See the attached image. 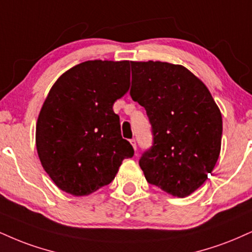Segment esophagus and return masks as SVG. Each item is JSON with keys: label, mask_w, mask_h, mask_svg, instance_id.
Listing matches in <instances>:
<instances>
[{"label": "esophagus", "mask_w": 252, "mask_h": 252, "mask_svg": "<svg viewBox=\"0 0 252 252\" xmlns=\"http://www.w3.org/2000/svg\"><path fill=\"white\" fill-rule=\"evenodd\" d=\"M130 143H131L132 148H134V149L136 150V141H135V139H130Z\"/></svg>", "instance_id": "esophagus-1"}]
</instances>
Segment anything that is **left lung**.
I'll use <instances>...</instances> for the list:
<instances>
[{"mask_svg":"<svg viewBox=\"0 0 252 252\" xmlns=\"http://www.w3.org/2000/svg\"><path fill=\"white\" fill-rule=\"evenodd\" d=\"M130 63V95L147 110L154 136L139 166L153 186L175 197L189 196L207 181L220 156V108L186 66L159 61Z\"/></svg>","mask_w":252,"mask_h":252,"instance_id":"obj_1","label":"left lung"}]
</instances>
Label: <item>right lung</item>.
Segmentation results:
<instances>
[{
    "label": "right lung",
    "instance_id": "1",
    "mask_svg": "<svg viewBox=\"0 0 252 252\" xmlns=\"http://www.w3.org/2000/svg\"><path fill=\"white\" fill-rule=\"evenodd\" d=\"M130 86L129 61H87L51 87L36 124L43 169L63 191L87 196L114 180L134 149L121 136L116 99Z\"/></svg>",
    "mask_w": 252,
    "mask_h": 252
}]
</instances>
